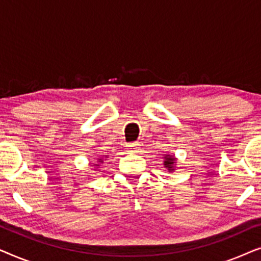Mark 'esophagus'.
I'll return each instance as SVG.
<instances>
[{"label": "esophagus", "instance_id": "obj_1", "mask_svg": "<svg viewBox=\"0 0 261 261\" xmlns=\"http://www.w3.org/2000/svg\"><path fill=\"white\" fill-rule=\"evenodd\" d=\"M139 151H140V146H139L138 142H135V144H129V145H128V152L138 153Z\"/></svg>", "mask_w": 261, "mask_h": 261}]
</instances>
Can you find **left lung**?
<instances>
[{
  "label": "left lung",
  "mask_w": 261,
  "mask_h": 261,
  "mask_svg": "<svg viewBox=\"0 0 261 261\" xmlns=\"http://www.w3.org/2000/svg\"><path fill=\"white\" fill-rule=\"evenodd\" d=\"M176 162H177V159L174 158L173 155L165 154V156H164V166L166 167L169 172H173V170H176V167H174V164H176Z\"/></svg>",
  "instance_id": "8db88e82"
}]
</instances>
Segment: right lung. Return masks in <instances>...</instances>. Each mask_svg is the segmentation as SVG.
Instances as JSON below:
<instances>
[{"label": "right lung", "instance_id": "1", "mask_svg": "<svg viewBox=\"0 0 261 261\" xmlns=\"http://www.w3.org/2000/svg\"><path fill=\"white\" fill-rule=\"evenodd\" d=\"M103 163V159H98V164ZM98 164H94V166H98Z\"/></svg>", "mask_w": 261, "mask_h": 261}]
</instances>
